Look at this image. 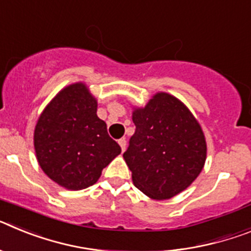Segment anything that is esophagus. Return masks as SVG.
<instances>
[{"label":"esophagus","instance_id":"esophagus-1","mask_svg":"<svg viewBox=\"0 0 251 251\" xmlns=\"http://www.w3.org/2000/svg\"><path fill=\"white\" fill-rule=\"evenodd\" d=\"M118 143H119V146H121V148H122V151H126V148H127V141H126V138H121L118 141Z\"/></svg>","mask_w":251,"mask_h":251}]
</instances>
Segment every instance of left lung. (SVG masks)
<instances>
[{
    "label": "left lung",
    "instance_id": "1",
    "mask_svg": "<svg viewBox=\"0 0 251 251\" xmlns=\"http://www.w3.org/2000/svg\"><path fill=\"white\" fill-rule=\"evenodd\" d=\"M136 132L123 158L132 181L153 200H167L188 187L205 166V134L187 106L158 92L142 108H133Z\"/></svg>",
    "mask_w": 251,
    "mask_h": 251
}]
</instances>
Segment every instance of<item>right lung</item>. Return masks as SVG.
<instances>
[{
  "instance_id": "obj_1",
  "label": "right lung",
  "mask_w": 251,
  "mask_h": 251,
  "mask_svg": "<svg viewBox=\"0 0 251 251\" xmlns=\"http://www.w3.org/2000/svg\"><path fill=\"white\" fill-rule=\"evenodd\" d=\"M98 101L84 83L60 90L40 114L34 147L41 170L66 190L94 185L122 152L97 115Z\"/></svg>"
}]
</instances>
